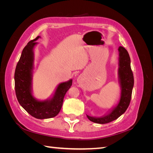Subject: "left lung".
<instances>
[{"mask_svg":"<svg viewBox=\"0 0 153 153\" xmlns=\"http://www.w3.org/2000/svg\"><path fill=\"white\" fill-rule=\"evenodd\" d=\"M119 78L121 87V98L118 105L108 115L102 117H93L87 115L91 121L98 124H106L117 119L127 110L130 103L132 90L134 85V78L131 69L130 57L128 51L123 47H119Z\"/></svg>","mask_w":153,"mask_h":153,"instance_id":"left-lung-1","label":"left lung"}]
</instances>
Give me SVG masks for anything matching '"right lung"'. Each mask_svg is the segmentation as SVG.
I'll return each instance as SVG.
<instances>
[{
  "mask_svg": "<svg viewBox=\"0 0 153 153\" xmlns=\"http://www.w3.org/2000/svg\"><path fill=\"white\" fill-rule=\"evenodd\" d=\"M39 36L30 41L22 51L15 72V87L16 98L20 105L32 116L43 119L55 117L61 110L66 92L72 85V80L60 84L53 96L41 101L32 94V71L33 68V48Z\"/></svg>",
  "mask_w": 153,
  "mask_h": 153,
  "instance_id": "add662e5",
  "label": "right lung"
}]
</instances>
